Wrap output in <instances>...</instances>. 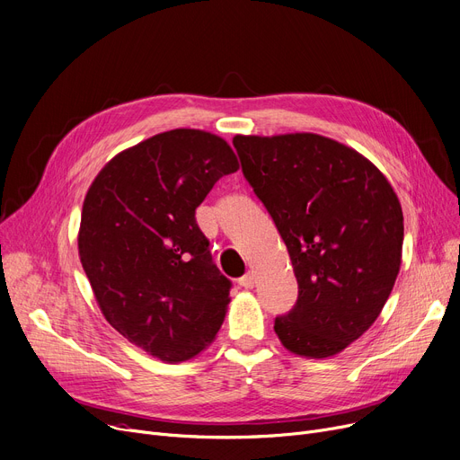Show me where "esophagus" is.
<instances>
[{
	"mask_svg": "<svg viewBox=\"0 0 460 460\" xmlns=\"http://www.w3.org/2000/svg\"><path fill=\"white\" fill-rule=\"evenodd\" d=\"M238 284H241L244 289H252L255 286V274L253 272H246L241 279H238Z\"/></svg>",
	"mask_w": 460,
	"mask_h": 460,
	"instance_id": "obj_1",
	"label": "esophagus"
}]
</instances>
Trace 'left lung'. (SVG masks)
<instances>
[{
  "mask_svg": "<svg viewBox=\"0 0 460 460\" xmlns=\"http://www.w3.org/2000/svg\"><path fill=\"white\" fill-rule=\"evenodd\" d=\"M244 178L288 246L298 284L274 331L295 355L332 357L367 332L401 270L404 216L387 178L315 133L233 138Z\"/></svg>",
  "mask_w": 460,
  "mask_h": 460,
  "instance_id": "1",
  "label": "left lung"
}]
</instances>
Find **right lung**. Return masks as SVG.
I'll use <instances>...</instances> for the list:
<instances>
[{"mask_svg":"<svg viewBox=\"0 0 460 460\" xmlns=\"http://www.w3.org/2000/svg\"><path fill=\"white\" fill-rule=\"evenodd\" d=\"M238 169L231 146L201 129L154 135L114 155L92 182L78 255L107 322L167 363L201 353L229 305L195 208Z\"/></svg>","mask_w":460,"mask_h":460,"instance_id":"1","label":"right lung"}]
</instances>
